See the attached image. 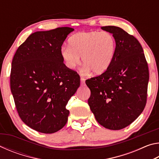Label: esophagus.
I'll return each mask as SVG.
<instances>
[{"mask_svg":"<svg viewBox=\"0 0 159 159\" xmlns=\"http://www.w3.org/2000/svg\"><path fill=\"white\" fill-rule=\"evenodd\" d=\"M85 79H84V78L80 77V84H81V85L85 84Z\"/></svg>","mask_w":159,"mask_h":159,"instance_id":"esophagus-1","label":"esophagus"}]
</instances>
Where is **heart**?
<instances>
[{
	"label": "heart",
	"instance_id": "1",
	"mask_svg": "<svg viewBox=\"0 0 159 159\" xmlns=\"http://www.w3.org/2000/svg\"><path fill=\"white\" fill-rule=\"evenodd\" d=\"M116 50V42L109 32H80L70 38L69 46L61 48L60 55L69 69L80 64L81 57L85 71L100 75L111 66Z\"/></svg>",
	"mask_w": 159,
	"mask_h": 159
}]
</instances>
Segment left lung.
I'll return each mask as SVG.
<instances>
[{"mask_svg":"<svg viewBox=\"0 0 159 159\" xmlns=\"http://www.w3.org/2000/svg\"><path fill=\"white\" fill-rule=\"evenodd\" d=\"M116 42L114 59L107 71L86 80L90 110L97 121L120 130L138 118L147 103L149 69L143 49L133 36L114 26L101 27Z\"/></svg>","mask_w":159,"mask_h":159,"instance_id":"left-lung-1","label":"left lung"}]
</instances>
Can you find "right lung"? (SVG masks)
I'll use <instances>...</instances> for the list:
<instances>
[{
    "label": "right lung",
    "mask_w": 159,
    "mask_h": 159,
    "mask_svg": "<svg viewBox=\"0 0 159 159\" xmlns=\"http://www.w3.org/2000/svg\"><path fill=\"white\" fill-rule=\"evenodd\" d=\"M74 30L59 27L31 34L13 57L10 88L22 121L42 133H54L66 125L68 101L80 86L77 72L66 68L60 50Z\"/></svg>",
    "instance_id": "1"
}]
</instances>
